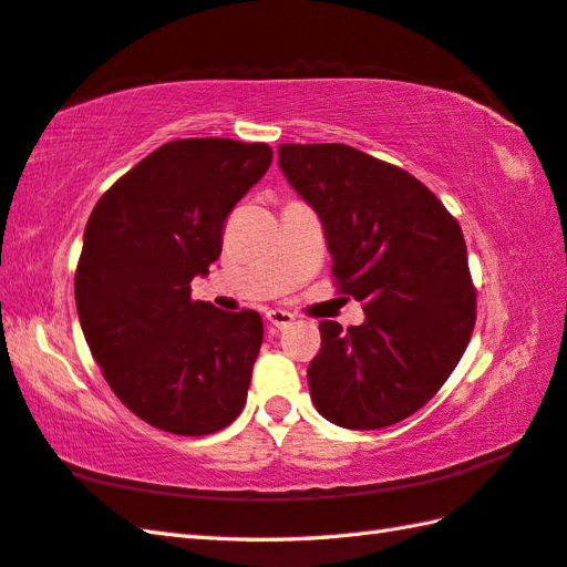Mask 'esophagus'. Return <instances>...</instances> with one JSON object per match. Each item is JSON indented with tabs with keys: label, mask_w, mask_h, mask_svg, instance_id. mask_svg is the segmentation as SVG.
<instances>
[{
	"label": "esophagus",
	"mask_w": 567,
	"mask_h": 567,
	"mask_svg": "<svg viewBox=\"0 0 567 567\" xmlns=\"http://www.w3.org/2000/svg\"><path fill=\"white\" fill-rule=\"evenodd\" d=\"M265 319H268L272 327H277V329L292 327V321H295L290 311H285V309H268V311H265Z\"/></svg>",
	"instance_id": "34e87169"
}]
</instances>
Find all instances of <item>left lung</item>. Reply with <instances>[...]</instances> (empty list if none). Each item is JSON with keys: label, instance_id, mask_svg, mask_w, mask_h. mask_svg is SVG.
I'll list each match as a JSON object with an SVG mask.
<instances>
[{"label": "left lung", "instance_id": "left-lung-1", "mask_svg": "<svg viewBox=\"0 0 567 567\" xmlns=\"http://www.w3.org/2000/svg\"><path fill=\"white\" fill-rule=\"evenodd\" d=\"M287 183L319 216L341 292L365 321H321L307 370L317 412L355 431L424 406L463 358L475 327L461 226L402 167L343 143L277 148Z\"/></svg>", "mask_w": 567, "mask_h": 567}]
</instances>
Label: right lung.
Returning a JSON list of instances; mask_svg holds the SVG:
<instances>
[{
    "instance_id": "right-lung-1",
    "label": "right lung",
    "mask_w": 567,
    "mask_h": 567,
    "mask_svg": "<svg viewBox=\"0 0 567 567\" xmlns=\"http://www.w3.org/2000/svg\"><path fill=\"white\" fill-rule=\"evenodd\" d=\"M268 143L183 138L104 192L75 275L80 327L114 394L146 424L204 436L240 414L262 343L258 311L192 302L236 202L268 173Z\"/></svg>"
}]
</instances>
